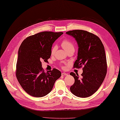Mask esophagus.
I'll use <instances>...</instances> for the list:
<instances>
[{
    "mask_svg": "<svg viewBox=\"0 0 120 120\" xmlns=\"http://www.w3.org/2000/svg\"><path fill=\"white\" fill-rule=\"evenodd\" d=\"M68 74L65 73H61V75L62 76H65V75H67Z\"/></svg>",
    "mask_w": 120,
    "mask_h": 120,
    "instance_id": "obj_1",
    "label": "esophagus"
}]
</instances>
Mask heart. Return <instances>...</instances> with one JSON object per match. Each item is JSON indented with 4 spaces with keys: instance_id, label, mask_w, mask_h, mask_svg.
Segmentation results:
<instances>
[{
    "instance_id": "obj_1",
    "label": "heart",
    "mask_w": 120,
    "mask_h": 120,
    "mask_svg": "<svg viewBox=\"0 0 120 120\" xmlns=\"http://www.w3.org/2000/svg\"><path fill=\"white\" fill-rule=\"evenodd\" d=\"M61 46L62 47L64 48L65 51L68 52V50H71V49H74V46L73 43L70 41L69 40L65 39L63 40V41L61 42ZM57 49V46L56 45L53 46L52 50H51V53L52 55H53L55 53Z\"/></svg>"
}]
</instances>
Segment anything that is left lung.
I'll use <instances>...</instances> for the list:
<instances>
[{"label":"left lung","instance_id":"8db88e82","mask_svg":"<svg viewBox=\"0 0 120 120\" xmlns=\"http://www.w3.org/2000/svg\"><path fill=\"white\" fill-rule=\"evenodd\" d=\"M73 37L78 46L77 59L74 68L83 67L81 77L71 72L75 82L70 90L79 98H87L96 92L102 84L107 73V60L104 46L96 35L85 30H75L66 32Z\"/></svg>","mask_w":120,"mask_h":120}]
</instances>
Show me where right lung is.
Masks as SVG:
<instances>
[{
    "instance_id": "obj_1",
    "label": "right lung",
    "mask_w": 120,
    "mask_h": 120,
    "mask_svg": "<svg viewBox=\"0 0 120 120\" xmlns=\"http://www.w3.org/2000/svg\"><path fill=\"white\" fill-rule=\"evenodd\" d=\"M63 34L41 32L28 37L22 43L18 52L16 76L20 85L29 95L37 98L46 95L61 76L56 68L45 73L41 62L47 61L52 44Z\"/></svg>"
}]
</instances>
